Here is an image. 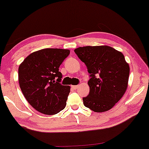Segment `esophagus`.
Here are the masks:
<instances>
[{
  "label": "esophagus",
  "mask_w": 149,
  "mask_h": 149,
  "mask_svg": "<svg viewBox=\"0 0 149 149\" xmlns=\"http://www.w3.org/2000/svg\"><path fill=\"white\" fill-rule=\"evenodd\" d=\"M71 87H72L73 89H77L78 88V85H72Z\"/></svg>",
  "instance_id": "34e87169"
}]
</instances>
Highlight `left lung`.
Instances as JSON below:
<instances>
[{"mask_svg": "<svg viewBox=\"0 0 149 149\" xmlns=\"http://www.w3.org/2000/svg\"><path fill=\"white\" fill-rule=\"evenodd\" d=\"M85 64L90 79L84 105L96 112L110 110L128 87L130 67L121 52L108 46H84L74 50Z\"/></svg>", "mask_w": 149, "mask_h": 149, "instance_id": "obj_1", "label": "left lung"}]
</instances>
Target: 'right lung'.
I'll use <instances>...</instances> for the list:
<instances>
[{
    "instance_id": "1",
    "label": "right lung",
    "mask_w": 149,
    "mask_h": 149,
    "mask_svg": "<svg viewBox=\"0 0 149 149\" xmlns=\"http://www.w3.org/2000/svg\"><path fill=\"white\" fill-rule=\"evenodd\" d=\"M70 51L45 48L28 55L19 67V82L32 107L48 115L57 114L67 105L70 87L61 85L59 67Z\"/></svg>"
}]
</instances>
